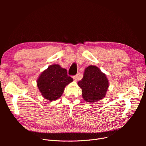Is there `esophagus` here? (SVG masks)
I'll list each match as a JSON object with an SVG mask.
<instances>
[{
	"instance_id": "obj_1",
	"label": "esophagus",
	"mask_w": 146,
	"mask_h": 146,
	"mask_svg": "<svg viewBox=\"0 0 146 146\" xmlns=\"http://www.w3.org/2000/svg\"><path fill=\"white\" fill-rule=\"evenodd\" d=\"M73 78H74V80L75 81H77V78H78V75H76V76H73Z\"/></svg>"
}]
</instances>
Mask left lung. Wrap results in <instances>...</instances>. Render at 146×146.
<instances>
[{"label": "left lung", "mask_w": 146, "mask_h": 146, "mask_svg": "<svg viewBox=\"0 0 146 146\" xmlns=\"http://www.w3.org/2000/svg\"><path fill=\"white\" fill-rule=\"evenodd\" d=\"M78 85L82 90L83 98L88 102H93L104 98L109 84L105 74L97 66H90L85 69Z\"/></svg>", "instance_id": "obj_1"}]
</instances>
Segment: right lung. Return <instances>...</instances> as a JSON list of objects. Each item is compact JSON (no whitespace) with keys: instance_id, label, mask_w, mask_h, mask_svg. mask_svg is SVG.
<instances>
[{"instance_id":"1","label":"right lung","mask_w":146,"mask_h":146,"mask_svg":"<svg viewBox=\"0 0 146 146\" xmlns=\"http://www.w3.org/2000/svg\"><path fill=\"white\" fill-rule=\"evenodd\" d=\"M72 81L73 78L68 76L67 70L58 64H53L41 73L37 85L42 96L52 101L60 98L66 86Z\"/></svg>"}]
</instances>
